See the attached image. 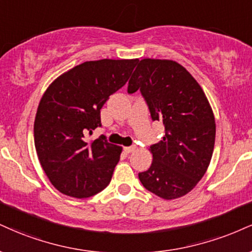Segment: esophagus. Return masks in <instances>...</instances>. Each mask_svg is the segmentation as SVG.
I'll list each match as a JSON object with an SVG mask.
<instances>
[{
	"mask_svg": "<svg viewBox=\"0 0 252 252\" xmlns=\"http://www.w3.org/2000/svg\"><path fill=\"white\" fill-rule=\"evenodd\" d=\"M135 149H136V147H124L123 150L126 154H130V153H132Z\"/></svg>",
	"mask_w": 252,
	"mask_h": 252,
	"instance_id": "1",
	"label": "esophagus"
}]
</instances>
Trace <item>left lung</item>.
Wrapping results in <instances>:
<instances>
[{"label": "left lung", "mask_w": 252, "mask_h": 252, "mask_svg": "<svg viewBox=\"0 0 252 252\" xmlns=\"http://www.w3.org/2000/svg\"><path fill=\"white\" fill-rule=\"evenodd\" d=\"M137 90L165 132L150 147L153 163L139 172V181L160 198H180L197 186L210 164L216 137L213 109L191 74L171 60L139 61L128 93Z\"/></svg>", "instance_id": "8db88e82"}]
</instances>
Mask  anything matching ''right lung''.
I'll return each mask as SVG.
<instances>
[{"label": "right lung", "instance_id": "1", "mask_svg": "<svg viewBox=\"0 0 252 252\" xmlns=\"http://www.w3.org/2000/svg\"><path fill=\"white\" fill-rule=\"evenodd\" d=\"M135 60H98L63 72L47 88L34 122L39 163L50 183L66 196L87 198L110 183L122 147L104 136L86 141L101 126V109L134 70Z\"/></svg>", "mask_w": 252, "mask_h": 252}]
</instances>
